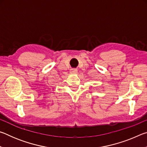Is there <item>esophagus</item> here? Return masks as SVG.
Here are the masks:
<instances>
[{
  "label": "esophagus",
  "instance_id": "esophagus-1",
  "mask_svg": "<svg viewBox=\"0 0 147 147\" xmlns=\"http://www.w3.org/2000/svg\"><path fill=\"white\" fill-rule=\"evenodd\" d=\"M70 73L71 74H76L77 73H78V70H77L76 69H71V71H70Z\"/></svg>",
  "mask_w": 147,
  "mask_h": 147
}]
</instances>
